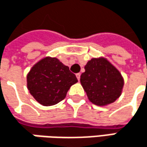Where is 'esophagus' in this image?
<instances>
[{
    "mask_svg": "<svg viewBox=\"0 0 147 147\" xmlns=\"http://www.w3.org/2000/svg\"><path fill=\"white\" fill-rule=\"evenodd\" d=\"M76 78L78 79V81H80V76H81V73H77L76 75Z\"/></svg>",
    "mask_w": 147,
    "mask_h": 147,
    "instance_id": "1",
    "label": "esophagus"
}]
</instances>
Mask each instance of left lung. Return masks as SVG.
I'll use <instances>...</instances> for the list:
<instances>
[{"mask_svg": "<svg viewBox=\"0 0 147 147\" xmlns=\"http://www.w3.org/2000/svg\"><path fill=\"white\" fill-rule=\"evenodd\" d=\"M81 84L88 100L97 105L113 103L121 95L124 84L118 70L105 58H94L84 67Z\"/></svg>", "mask_w": 147, "mask_h": 147, "instance_id": "obj_1", "label": "left lung"}]
</instances>
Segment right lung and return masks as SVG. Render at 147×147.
I'll use <instances>...</instances> for the list:
<instances>
[{
	"mask_svg": "<svg viewBox=\"0 0 147 147\" xmlns=\"http://www.w3.org/2000/svg\"><path fill=\"white\" fill-rule=\"evenodd\" d=\"M76 82L77 79L69 67L51 57L41 59L27 75V88L30 94L45 106L63 100Z\"/></svg>",
	"mask_w": 147,
	"mask_h": 147,
	"instance_id": "obj_1",
	"label": "right lung"
}]
</instances>
